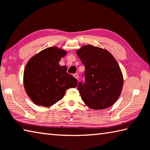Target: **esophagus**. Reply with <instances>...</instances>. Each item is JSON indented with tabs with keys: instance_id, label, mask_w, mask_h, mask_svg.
Wrapping results in <instances>:
<instances>
[{
	"instance_id": "esophagus-1",
	"label": "esophagus",
	"mask_w": 150,
	"mask_h": 150,
	"mask_svg": "<svg viewBox=\"0 0 150 150\" xmlns=\"http://www.w3.org/2000/svg\"><path fill=\"white\" fill-rule=\"evenodd\" d=\"M73 76H74V77L77 79L78 77H79V75L77 74V73H75V74L73 75Z\"/></svg>"
}]
</instances>
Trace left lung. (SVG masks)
<instances>
[{
	"label": "left lung",
	"instance_id": "1",
	"mask_svg": "<svg viewBox=\"0 0 150 150\" xmlns=\"http://www.w3.org/2000/svg\"><path fill=\"white\" fill-rule=\"evenodd\" d=\"M77 54L85 67L84 83L78 85L83 101L93 110L110 107L119 98L123 86L117 62L108 50L92 45L84 46Z\"/></svg>",
	"mask_w": 150,
	"mask_h": 150
}]
</instances>
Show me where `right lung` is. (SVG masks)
Listing matches in <instances>:
<instances>
[{
  "label": "right lung",
  "instance_id": "right-lung-1",
  "mask_svg": "<svg viewBox=\"0 0 150 150\" xmlns=\"http://www.w3.org/2000/svg\"><path fill=\"white\" fill-rule=\"evenodd\" d=\"M66 52L49 47L33 56L23 73L27 94L37 105L50 107L63 98L66 90L77 86V80L67 73V67L59 62Z\"/></svg>",
  "mask_w": 150,
  "mask_h": 150
}]
</instances>
